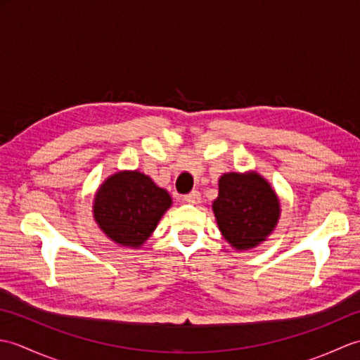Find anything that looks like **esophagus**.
I'll return each mask as SVG.
<instances>
[{
	"mask_svg": "<svg viewBox=\"0 0 360 360\" xmlns=\"http://www.w3.org/2000/svg\"><path fill=\"white\" fill-rule=\"evenodd\" d=\"M184 201L188 204H198L201 201V193L198 192V190H193V192H190L188 195L184 196Z\"/></svg>",
	"mask_w": 360,
	"mask_h": 360,
	"instance_id": "esophagus-1",
	"label": "esophagus"
}]
</instances>
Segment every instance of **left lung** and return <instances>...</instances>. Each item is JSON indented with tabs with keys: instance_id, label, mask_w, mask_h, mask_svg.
Listing matches in <instances>:
<instances>
[{
	"instance_id": "obj_1",
	"label": "left lung",
	"mask_w": 360,
	"mask_h": 360,
	"mask_svg": "<svg viewBox=\"0 0 360 360\" xmlns=\"http://www.w3.org/2000/svg\"><path fill=\"white\" fill-rule=\"evenodd\" d=\"M213 212L224 238L236 249H250L274 231L280 202L259 174L227 173L219 179Z\"/></svg>"
}]
</instances>
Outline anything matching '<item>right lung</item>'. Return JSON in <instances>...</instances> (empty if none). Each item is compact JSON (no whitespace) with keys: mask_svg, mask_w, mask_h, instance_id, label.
I'll use <instances>...</instances> for the list:
<instances>
[{"mask_svg":"<svg viewBox=\"0 0 360 360\" xmlns=\"http://www.w3.org/2000/svg\"><path fill=\"white\" fill-rule=\"evenodd\" d=\"M170 205V195L147 174L122 172L112 174L98 188L94 218L112 241L139 248Z\"/></svg>","mask_w":360,"mask_h":360,"instance_id":"obj_1","label":"right lung"}]
</instances>
